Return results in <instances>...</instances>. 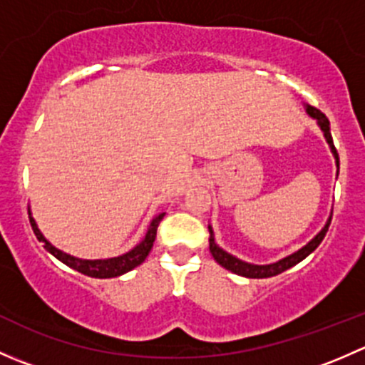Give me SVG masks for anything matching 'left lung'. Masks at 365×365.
I'll use <instances>...</instances> for the list:
<instances>
[{"instance_id": "1", "label": "left lung", "mask_w": 365, "mask_h": 365, "mask_svg": "<svg viewBox=\"0 0 365 365\" xmlns=\"http://www.w3.org/2000/svg\"><path fill=\"white\" fill-rule=\"evenodd\" d=\"M304 108H305V113H307L309 116L312 118V120H316V123H318L319 130L323 132V138H325V141L329 143L330 152H332L334 159H336L337 175H339V155H337V150H336V146H334V141H332V134H330V121H329V118H327L322 111H318V109H316V108H312V106L304 104ZM330 220H332V212H330V217H329V219H327L325 226H323L322 230H319V233H316V237H312L311 240H309L307 244L304 245V247H300L295 252L288 254V256L282 257V259H279V261H275V263H268V264L247 263V261L240 259V257H237V256H233V254L224 251V249L220 247V245L215 242V237H213V227L208 224L210 252H212L213 259H215L217 263L220 264V267H224V268H226V270L233 272V274L242 275V277H247V279L274 277V275H279V274H282V272L288 270V268L295 267L297 263H300L302 259H305V257H307L312 251H316V247H318V245L322 244V240H323V238H325L327 231H329Z\"/></svg>"}]
</instances>
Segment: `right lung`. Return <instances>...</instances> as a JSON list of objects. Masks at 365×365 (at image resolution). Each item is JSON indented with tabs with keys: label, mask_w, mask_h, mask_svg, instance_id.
Listing matches in <instances>:
<instances>
[{
	"label": "right lung",
	"mask_w": 365,
	"mask_h": 365,
	"mask_svg": "<svg viewBox=\"0 0 365 365\" xmlns=\"http://www.w3.org/2000/svg\"><path fill=\"white\" fill-rule=\"evenodd\" d=\"M28 213H29V222H31L33 233H35V237L38 238V242H42L46 251H49L54 257H56V259H60L61 263H65L67 267L81 272V274L88 275V277H95V279L120 277V275L130 272L132 268L139 267V264L146 259V256H148L150 251H152L153 242H155V237H157V227H159L160 220L164 219L165 215V213H159V215L153 217L148 230H146L145 238H143L135 247H132L128 252L121 254V256H116V257H106V259H83V257H76L72 256V254H67L60 251L58 247H54V245L43 237L42 231L38 230L35 219L31 217L29 208H28Z\"/></svg>",
	"instance_id": "obj_1"
}]
</instances>
